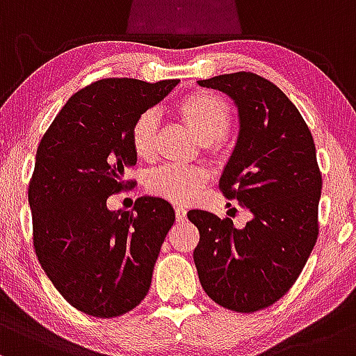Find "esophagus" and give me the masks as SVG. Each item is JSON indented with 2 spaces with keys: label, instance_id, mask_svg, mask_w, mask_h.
I'll return each instance as SVG.
<instances>
[{
  "label": "esophagus",
  "instance_id": "34e87169",
  "mask_svg": "<svg viewBox=\"0 0 356 356\" xmlns=\"http://www.w3.org/2000/svg\"><path fill=\"white\" fill-rule=\"evenodd\" d=\"M175 217H177V220L178 222H185L186 220V210L183 209V207H177V209H175Z\"/></svg>",
  "mask_w": 356,
  "mask_h": 356
}]
</instances>
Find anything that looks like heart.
Here are the masks:
<instances>
[{
  "mask_svg": "<svg viewBox=\"0 0 356 356\" xmlns=\"http://www.w3.org/2000/svg\"><path fill=\"white\" fill-rule=\"evenodd\" d=\"M173 107L207 151L222 149L232 124V107L225 97L210 90H197L179 97ZM156 131L158 115L154 111H145L133 121L129 145L139 159H153ZM207 179L209 171L202 166L166 165L147 175L146 190L171 203H190L198 197Z\"/></svg>",
  "mask_w": 356,
  "mask_h": 356,
  "instance_id": "1",
  "label": "heart"
}]
</instances>
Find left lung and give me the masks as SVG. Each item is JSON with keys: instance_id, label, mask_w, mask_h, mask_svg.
Here are the masks:
<instances>
[{"instance_id": "left-lung-1", "label": "left lung", "mask_w": 356, "mask_h": 356, "mask_svg": "<svg viewBox=\"0 0 356 356\" xmlns=\"http://www.w3.org/2000/svg\"><path fill=\"white\" fill-rule=\"evenodd\" d=\"M198 83L237 104L241 134L218 188L254 218L235 229L229 217L190 210L200 232L195 266L217 305L255 313L293 287L318 241L323 179L316 147L298 107L261 75L235 72Z\"/></svg>"}]
</instances>
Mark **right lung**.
Returning a JSON list of instances; mask_svg holds the SVG:
<instances>
[{
  "label": "right lung",
  "mask_w": 356,
  "mask_h": 356,
  "mask_svg": "<svg viewBox=\"0 0 356 356\" xmlns=\"http://www.w3.org/2000/svg\"><path fill=\"white\" fill-rule=\"evenodd\" d=\"M179 81L101 79L75 92L37 147L28 185L33 249L67 302L95 318L122 316L149 291L175 211L143 197L131 211L107 198L131 190V124Z\"/></svg>",
  "instance_id": "right-lung-1"
}]
</instances>
